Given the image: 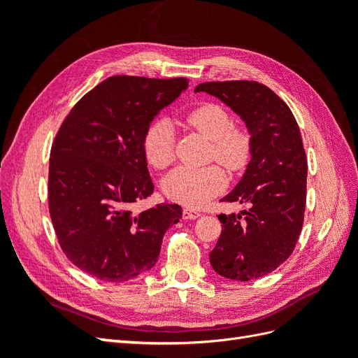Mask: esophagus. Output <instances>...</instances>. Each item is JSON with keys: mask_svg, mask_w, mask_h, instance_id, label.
Instances as JSON below:
<instances>
[{"mask_svg": "<svg viewBox=\"0 0 358 358\" xmlns=\"http://www.w3.org/2000/svg\"><path fill=\"white\" fill-rule=\"evenodd\" d=\"M199 216H201V213L197 212V210H188V209H185V210L182 212V218L183 220H197Z\"/></svg>", "mask_w": 358, "mask_h": 358, "instance_id": "34e87169", "label": "esophagus"}]
</instances>
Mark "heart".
Returning a JSON list of instances; mask_svg holds the SVG:
<instances>
[{"label":"heart","instance_id":"obj_1","mask_svg":"<svg viewBox=\"0 0 358 358\" xmlns=\"http://www.w3.org/2000/svg\"><path fill=\"white\" fill-rule=\"evenodd\" d=\"M187 127L210 140V158L231 171L242 170L251 157V136L233 124L230 113L216 103H204L183 115ZM143 152L150 166L164 170L175 159V134L166 119L149 125L143 137ZM227 187L225 173L218 166L203 169L179 167L162 182L166 196L187 208H201Z\"/></svg>","mask_w":358,"mask_h":358}]
</instances>
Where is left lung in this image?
Segmentation results:
<instances>
[{"mask_svg":"<svg viewBox=\"0 0 358 358\" xmlns=\"http://www.w3.org/2000/svg\"><path fill=\"white\" fill-rule=\"evenodd\" d=\"M200 91L231 107L251 134L245 175L221 200L251 209L218 215L222 231L209 255L216 273L245 282L273 272L294 251L306 208V154L294 115L266 85L206 82Z\"/></svg>","mask_w":358,"mask_h":358,"instance_id":"obj_1","label":"left lung"}]
</instances>
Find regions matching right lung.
<instances>
[{
	"mask_svg": "<svg viewBox=\"0 0 358 358\" xmlns=\"http://www.w3.org/2000/svg\"><path fill=\"white\" fill-rule=\"evenodd\" d=\"M188 79L112 76L74 104L49 159L50 220L62 252L92 278L125 282L158 262L164 233L182 218L179 204L140 213L154 191L143 137Z\"/></svg>",
	"mask_w": 358,
	"mask_h": 358,
	"instance_id": "obj_1",
	"label": "right lung"
}]
</instances>
